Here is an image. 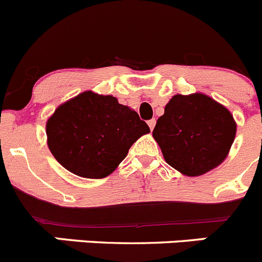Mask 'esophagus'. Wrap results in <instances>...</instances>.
Wrapping results in <instances>:
<instances>
[{"instance_id":"esophagus-1","label":"esophagus","mask_w":262,"mask_h":262,"mask_svg":"<svg viewBox=\"0 0 262 262\" xmlns=\"http://www.w3.org/2000/svg\"><path fill=\"white\" fill-rule=\"evenodd\" d=\"M147 124H148V126H150V129H151V130H152V129L155 128L156 120H155V119H151V120H148V121H147Z\"/></svg>"}]
</instances>
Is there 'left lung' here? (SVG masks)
Instances as JSON below:
<instances>
[{"label": "left lung", "instance_id": "1", "mask_svg": "<svg viewBox=\"0 0 262 262\" xmlns=\"http://www.w3.org/2000/svg\"><path fill=\"white\" fill-rule=\"evenodd\" d=\"M235 133L230 111L208 95L195 93L177 94L168 102L152 136L170 167L195 177L221 164Z\"/></svg>", "mask_w": 262, "mask_h": 262}]
</instances>
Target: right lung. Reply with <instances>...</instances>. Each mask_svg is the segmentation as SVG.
<instances>
[{
	"label": "right lung",
	"instance_id": "right-lung-1",
	"mask_svg": "<svg viewBox=\"0 0 262 262\" xmlns=\"http://www.w3.org/2000/svg\"><path fill=\"white\" fill-rule=\"evenodd\" d=\"M147 124L112 95L84 92L60 104L46 123L48 146L58 163L84 178L111 174Z\"/></svg>",
	"mask_w": 262,
	"mask_h": 262
}]
</instances>
